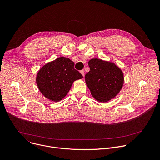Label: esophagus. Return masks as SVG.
<instances>
[{"label": "esophagus", "mask_w": 160, "mask_h": 160, "mask_svg": "<svg viewBox=\"0 0 160 160\" xmlns=\"http://www.w3.org/2000/svg\"><path fill=\"white\" fill-rule=\"evenodd\" d=\"M80 73H81V74L83 75V77H84V75H85V72H84V70H81V71H80Z\"/></svg>", "instance_id": "1"}]
</instances>
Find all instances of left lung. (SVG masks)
<instances>
[{
  "instance_id": "1",
  "label": "left lung",
  "mask_w": 160,
  "mask_h": 160,
  "mask_svg": "<svg viewBox=\"0 0 160 160\" xmlns=\"http://www.w3.org/2000/svg\"><path fill=\"white\" fill-rule=\"evenodd\" d=\"M90 71L85 76L92 95L98 102H105L115 97L124 83L121 70L113 63L93 58L88 62Z\"/></svg>"
}]
</instances>
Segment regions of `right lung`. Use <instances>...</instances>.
Here are the masks:
<instances>
[{"mask_svg":"<svg viewBox=\"0 0 160 160\" xmlns=\"http://www.w3.org/2000/svg\"><path fill=\"white\" fill-rule=\"evenodd\" d=\"M74 65L69 58L60 57L43 66L36 77V83L42 94L54 102L63 99L73 82L83 78Z\"/></svg>","mask_w":160,"mask_h":160,"instance_id":"1","label":"right lung"}]
</instances>
